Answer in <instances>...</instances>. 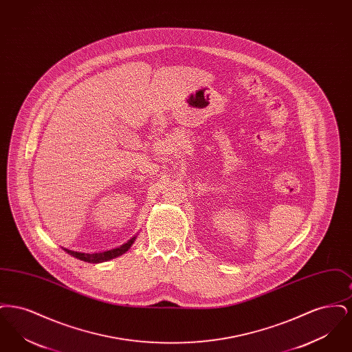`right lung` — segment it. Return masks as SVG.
Wrapping results in <instances>:
<instances>
[{"label": "right lung", "instance_id": "right-lung-1", "mask_svg": "<svg viewBox=\"0 0 352 352\" xmlns=\"http://www.w3.org/2000/svg\"><path fill=\"white\" fill-rule=\"evenodd\" d=\"M134 240H135V236L132 237L128 243L122 244L121 247L115 248V250H111V251L99 252V253H82V252L69 251L67 248H63L65 251L67 252L68 254L85 261V263H91V264H99V263H104V261H109L112 258H116L118 256L124 254L125 252H128V250L133 245Z\"/></svg>", "mask_w": 352, "mask_h": 352}]
</instances>
